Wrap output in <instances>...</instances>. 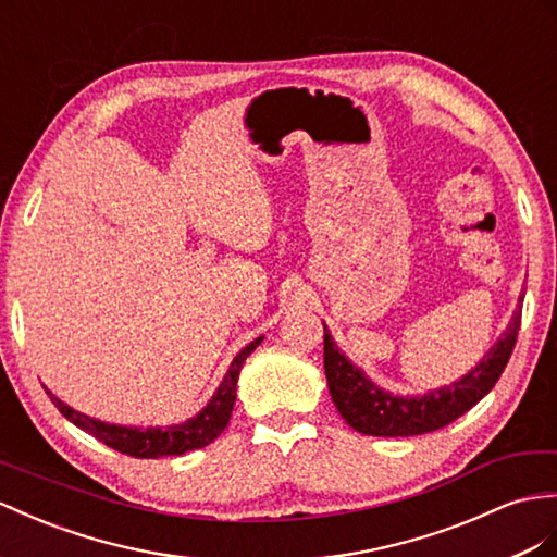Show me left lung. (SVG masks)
Here are the masks:
<instances>
[{
	"label": "left lung",
	"instance_id": "left-lung-1",
	"mask_svg": "<svg viewBox=\"0 0 557 557\" xmlns=\"http://www.w3.org/2000/svg\"><path fill=\"white\" fill-rule=\"evenodd\" d=\"M520 320L522 296L506 332L484 355L480 364H475L459 381H454L451 386L428 391L417 397H400L379 388L372 379L364 376L362 369L355 367L338 350L330 330L324 326V374L338 414L358 433L376 437L423 435L449 425L463 417L470 407H475L494 388L498 376L504 374L510 352L516 348Z\"/></svg>",
	"mask_w": 557,
	"mask_h": 557
}]
</instances>
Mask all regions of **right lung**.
I'll return each mask as SVG.
<instances>
[{
  "label": "right lung",
  "mask_w": 557,
  "mask_h": 557,
  "mask_svg": "<svg viewBox=\"0 0 557 557\" xmlns=\"http://www.w3.org/2000/svg\"><path fill=\"white\" fill-rule=\"evenodd\" d=\"M261 341H263V336L251 341L249 346H245L237 352V358L231 362V369H227V374L223 376L219 391L213 393L207 407L199 411L197 417L188 419L185 423H178V425L134 428V425L106 423V421L91 419L87 414H79V411H75L73 407L61 403L51 391H47V395L51 397L55 409H59L70 423H75L77 428H82V431H87L89 435L101 440L103 445H108L112 449H117L126 456H136V459L178 456L185 451L207 447L209 442H213L225 431V425H227V421H231V414H233L235 397H237L239 369H242V364H245L249 355L256 350V346L261 344Z\"/></svg>",
  "instance_id": "add662e5"
}]
</instances>
